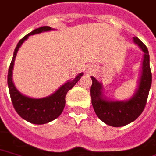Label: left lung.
I'll use <instances>...</instances> for the list:
<instances>
[{
    "label": "left lung",
    "instance_id": "8db88e82",
    "mask_svg": "<svg viewBox=\"0 0 156 156\" xmlns=\"http://www.w3.org/2000/svg\"><path fill=\"white\" fill-rule=\"evenodd\" d=\"M133 39L135 44L144 51V55L138 87L129 100L123 101L107 100L103 94L102 84L94 76H91L93 83L90 94L95 113L101 121L113 127L124 126L135 121L142 114L147 103L152 82L148 48L138 37H134Z\"/></svg>",
    "mask_w": 156,
    "mask_h": 156
}]
</instances>
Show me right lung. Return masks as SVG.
Masks as SVG:
<instances>
[{"mask_svg": "<svg viewBox=\"0 0 156 156\" xmlns=\"http://www.w3.org/2000/svg\"><path fill=\"white\" fill-rule=\"evenodd\" d=\"M51 30L53 29L50 27H41L33 30L20 39L14 50L12 62L8 69L7 84L12 105L18 114L23 119L34 124H47L58 118L65 106V97L67 93L76 85L80 79V77L83 76V73H80L74 80H68L66 83L60 87L54 94L42 99H32L27 97L20 93L15 87L12 82V69L20 47L21 46L22 44L25 42V40H27L29 36Z\"/></svg>", "mask_w": 156, "mask_h": 156, "instance_id": "obj_1", "label": "right lung"}]
</instances>
